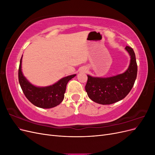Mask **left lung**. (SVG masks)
Returning a JSON list of instances; mask_svg holds the SVG:
<instances>
[{
	"instance_id": "1",
	"label": "left lung",
	"mask_w": 155,
	"mask_h": 155,
	"mask_svg": "<svg viewBox=\"0 0 155 155\" xmlns=\"http://www.w3.org/2000/svg\"><path fill=\"white\" fill-rule=\"evenodd\" d=\"M130 55L128 69L110 78H94L87 75L85 91L91 100L101 105H110L123 100L132 89L137 76V63L133 49L126 46Z\"/></svg>"
}]
</instances>
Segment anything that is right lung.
<instances>
[{"label":"right lung","instance_id":"right-lung-1","mask_svg":"<svg viewBox=\"0 0 155 155\" xmlns=\"http://www.w3.org/2000/svg\"><path fill=\"white\" fill-rule=\"evenodd\" d=\"M22 58V56L18 67V81L27 99L32 104L43 109H50L59 105L64 99V94L68 82L76 76V74L61 79L52 85L37 87L31 85L23 76L21 70Z\"/></svg>","mask_w":155,"mask_h":155}]
</instances>
